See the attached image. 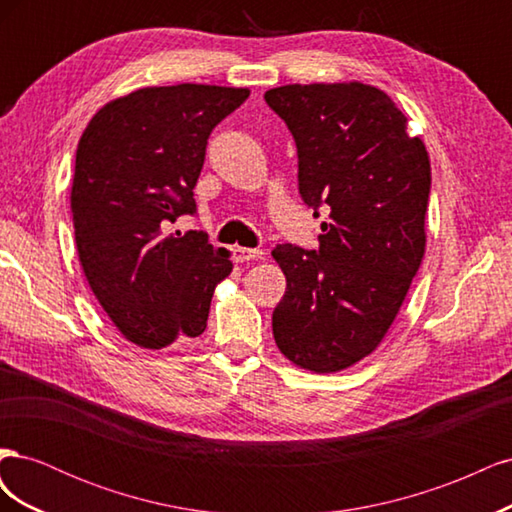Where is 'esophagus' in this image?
I'll return each instance as SVG.
<instances>
[{"label": "esophagus", "mask_w": 512, "mask_h": 512, "mask_svg": "<svg viewBox=\"0 0 512 512\" xmlns=\"http://www.w3.org/2000/svg\"><path fill=\"white\" fill-rule=\"evenodd\" d=\"M260 254H262L260 250H252V247H241V245L232 247V258H235V262H250Z\"/></svg>", "instance_id": "esophagus-1"}]
</instances>
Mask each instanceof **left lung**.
<instances>
[{
	"label": "left lung",
	"instance_id": "left-lung-1",
	"mask_svg": "<svg viewBox=\"0 0 512 512\" xmlns=\"http://www.w3.org/2000/svg\"><path fill=\"white\" fill-rule=\"evenodd\" d=\"M265 100L297 145L303 203L316 218L329 207L318 250H273L286 275L273 337L294 365L331 374L378 348L421 267L429 156L371 85H284Z\"/></svg>",
	"mask_w": 512,
	"mask_h": 512
}]
</instances>
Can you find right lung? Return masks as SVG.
Listing matches in <instances>:
<instances>
[{
    "label": "right lung",
    "mask_w": 512,
    "mask_h": 512,
    "mask_svg": "<svg viewBox=\"0 0 512 512\" xmlns=\"http://www.w3.org/2000/svg\"><path fill=\"white\" fill-rule=\"evenodd\" d=\"M247 96L194 83L136 89L102 106L76 147L70 207L81 267L136 346L160 350L207 329L230 254L203 230L162 237V226L196 213L207 138Z\"/></svg>",
    "instance_id": "right-lung-1"
}]
</instances>
